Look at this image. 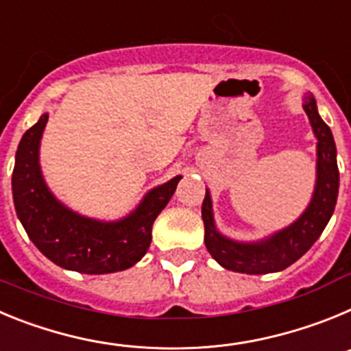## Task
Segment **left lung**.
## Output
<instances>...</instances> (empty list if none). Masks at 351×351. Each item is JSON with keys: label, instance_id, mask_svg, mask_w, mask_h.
I'll use <instances>...</instances> for the list:
<instances>
[{"label": "left lung", "instance_id": "1", "mask_svg": "<svg viewBox=\"0 0 351 351\" xmlns=\"http://www.w3.org/2000/svg\"><path fill=\"white\" fill-rule=\"evenodd\" d=\"M315 135L318 138V163H316V188L306 213L285 230L278 232L267 241L256 244L234 243L218 234L213 219L210 195L206 191L202 202V219L206 228V247L213 258L225 269L246 274H267L287 269L316 243L328 219L332 216L339 190V170L336 161V144L332 132L324 123L313 96L304 100Z\"/></svg>", "mask_w": 351, "mask_h": 351}]
</instances>
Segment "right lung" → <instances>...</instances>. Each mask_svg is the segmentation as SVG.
Returning a JSON list of instances; mask_svg holds the SVG:
<instances>
[{"label": "right lung", "instance_id": "add662e5", "mask_svg": "<svg viewBox=\"0 0 351 351\" xmlns=\"http://www.w3.org/2000/svg\"><path fill=\"white\" fill-rule=\"evenodd\" d=\"M49 116L43 114L21 138L12 173L17 216L49 260L84 274L125 271L147 253L158 214L172 198L179 176L153 190L128 218L100 223L71 213L47 190L38 165V145Z\"/></svg>", "mask_w": 351, "mask_h": 351}]
</instances>
